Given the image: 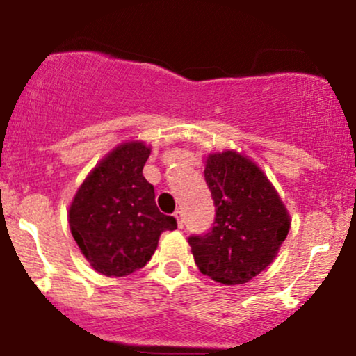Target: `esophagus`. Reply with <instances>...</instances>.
<instances>
[{
  "label": "esophagus",
  "mask_w": 356,
  "mask_h": 356,
  "mask_svg": "<svg viewBox=\"0 0 356 356\" xmlns=\"http://www.w3.org/2000/svg\"><path fill=\"white\" fill-rule=\"evenodd\" d=\"M174 217H175V219H177L179 229H184V213H182V211H175L174 212Z\"/></svg>",
  "instance_id": "esophagus-1"
}]
</instances>
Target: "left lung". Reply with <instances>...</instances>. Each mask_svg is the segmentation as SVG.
Segmentation results:
<instances>
[{"label":"left lung","mask_w":356,"mask_h":356,"mask_svg":"<svg viewBox=\"0 0 356 356\" xmlns=\"http://www.w3.org/2000/svg\"><path fill=\"white\" fill-rule=\"evenodd\" d=\"M204 175L216 219L207 234L189 237L192 255L212 280L245 284L273 262L289 234V212L267 175L235 151L211 154Z\"/></svg>","instance_id":"1"}]
</instances>
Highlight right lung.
Segmentation results:
<instances>
[{
  "mask_svg": "<svg viewBox=\"0 0 356 356\" xmlns=\"http://www.w3.org/2000/svg\"><path fill=\"white\" fill-rule=\"evenodd\" d=\"M151 147L124 143L86 177L70 207L71 234L96 272L126 277L151 260L164 230L177 229L174 217L156 205L143 169Z\"/></svg>",
  "mask_w": 356,
  "mask_h": 356,
  "instance_id": "obj_1",
  "label": "right lung"
}]
</instances>
